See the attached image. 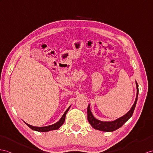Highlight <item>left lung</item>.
Wrapping results in <instances>:
<instances>
[{"label": "left lung", "mask_w": 153, "mask_h": 153, "mask_svg": "<svg viewBox=\"0 0 153 153\" xmlns=\"http://www.w3.org/2000/svg\"><path fill=\"white\" fill-rule=\"evenodd\" d=\"M136 85L137 93H136V97L135 99L134 103V105L131 107V108L130 109V110L127 113H126L124 115H123L122 117H119L118 119H117V120H115L114 121H103L95 118L94 117V114H93L91 112V111L90 110V105H89V104L88 106V110H87L88 120L89 123V124L92 126V127L95 129L100 130V131H104V132H113L114 130L121 127L125 123H126L130 117H132L134 110L135 109L137 100V97H138V91H139L138 85H137L136 81Z\"/></svg>", "instance_id": "1"}]
</instances>
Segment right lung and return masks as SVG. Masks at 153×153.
Here are the masks:
<instances>
[{"instance_id":"add662e5","label":"right lung","mask_w":153,"mask_h":153,"mask_svg":"<svg viewBox=\"0 0 153 153\" xmlns=\"http://www.w3.org/2000/svg\"><path fill=\"white\" fill-rule=\"evenodd\" d=\"M70 107H71V106L68 108V109L66 110V111H65L64 114H63L62 117L60 118V120H59L58 122H56V123H54L53 125H48V126H32V125H29V124L25 122V121H24V123L28 126V127L30 128L32 130H35V131H38V132H45L51 131V130H58L63 124L64 123V121H65V120L66 114L68 113V111L69 110Z\"/></svg>"}]
</instances>
